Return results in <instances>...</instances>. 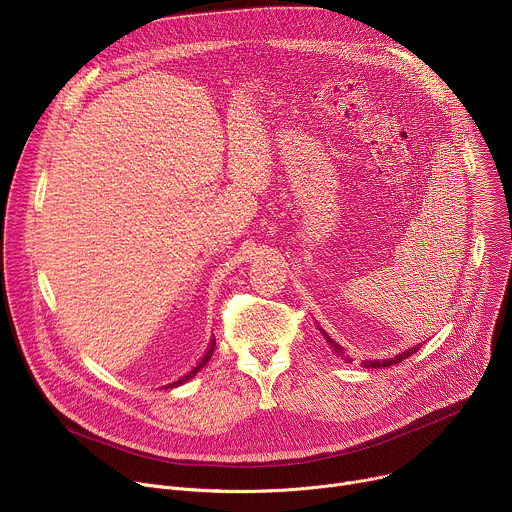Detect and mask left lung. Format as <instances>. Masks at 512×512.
<instances>
[{
  "label": "left lung",
  "mask_w": 512,
  "mask_h": 512,
  "mask_svg": "<svg viewBox=\"0 0 512 512\" xmlns=\"http://www.w3.org/2000/svg\"><path fill=\"white\" fill-rule=\"evenodd\" d=\"M324 334V332H322ZM326 336V334H324ZM326 342H330V346L342 356L344 352H342V348L330 338V336H326ZM419 346L421 344H417V346H413V348H409V350H405V352H401V354H397L395 358H387V360H367V362H362L364 364V367H367V369H381V367H391V364H397V362H401L403 358H407V356H411V354H415L417 350H419Z\"/></svg>",
  "instance_id": "obj_1"
}]
</instances>
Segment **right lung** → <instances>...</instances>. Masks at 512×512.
Instances as JSON below:
<instances>
[{"instance_id": "add662e5", "label": "right lung", "mask_w": 512, "mask_h": 512, "mask_svg": "<svg viewBox=\"0 0 512 512\" xmlns=\"http://www.w3.org/2000/svg\"><path fill=\"white\" fill-rule=\"evenodd\" d=\"M214 346H216V340H214V338H212V340H210V344H208V348H206V352H204V356H202V358H200V360H198V364H196V367H194V369H192V371H190V373H186V375H184V377H180V379H178V381H174V383H170V385H168V389H172V387H178V385H182V383H186V381H190V379H192V377H194V375H196V373H198V371H200V369H202V367H204V364H206V362H208V360H210V356H212V352H214Z\"/></svg>"}]
</instances>
